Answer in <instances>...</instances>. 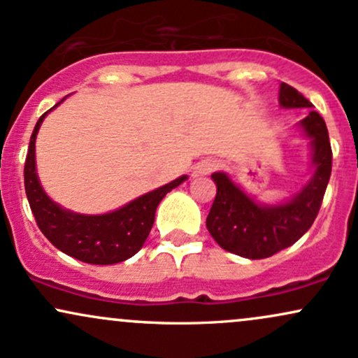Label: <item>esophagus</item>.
<instances>
[{
	"instance_id": "esophagus-1",
	"label": "esophagus",
	"mask_w": 358,
	"mask_h": 358,
	"mask_svg": "<svg viewBox=\"0 0 358 358\" xmlns=\"http://www.w3.org/2000/svg\"><path fill=\"white\" fill-rule=\"evenodd\" d=\"M217 168H219V162H217V159H213V158H205V159H202V162H200V163H196L195 173H199V175H208V173H212L213 170H217Z\"/></svg>"
}]
</instances>
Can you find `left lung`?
<instances>
[{"label":"left lung","mask_w":358,"mask_h":358,"mask_svg":"<svg viewBox=\"0 0 358 358\" xmlns=\"http://www.w3.org/2000/svg\"><path fill=\"white\" fill-rule=\"evenodd\" d=\"M282 108H313L310 101L282 82ZM313 146L315 173L301 192L281 205H259L225 173H213L217 195L207 217V229L217 244L248 259L271 257L289 248L313 225L331 175V146L323 117L316 110L301 121Z\"/></svg>","instance_id":"8db88e82"}]
</instances>
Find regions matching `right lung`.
<instances>
[{
	"label": "right lung",
	"instance_id": "obj_1",
	"mask_svg": "<svg viewBox=\"0 0 358 358\" xmlns=\"http://www.w3.org/2000/svg\"><path fill=\"white\" fill-rule=\"evenodd\" d=\"M47 114L48 110L36 122L24 159V192L36 225L57 249L82 262L106 266L126 261L143 248L150 236L156 207L163 196L183 183L187 176H180L104 215H82L64 210L48 199L36 176L35 139Z\"/></svg>",
	"mask_w": 358,
	"mask_h": 358
}]
</instances>
